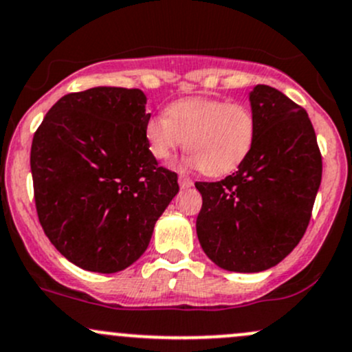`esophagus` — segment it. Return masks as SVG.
<instances>
[{
    "instance_id": "obj_1",
    "label": "esophagus",
    "mask_w": 352,
    "mask_h": 352,
    "mask_svg": "<svg viewBox=\"0 0 352 352\" xmlns=\"http://www.w3.org/2000/svg\"><path fill=\"white\" fill-rule=\"evenodd\" d=\"M179 186L180 188H188L194 186V182H192V179L188 175H186V173H180L179 175Z\"/></svg>"
}]
</instances>
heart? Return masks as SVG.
<instances>
[{
    "mask_svg": "<svg viewBox=\"0 0 352 352\" xmlns=\"http://www.w3.org/2000/svg\"><path fill=\"white\" fill-rule=\"evenodd\" d=\"M151 116L145 140L157 160H166L186 143L188 164L209 175H226L246 160L256 136V120L248 106L221 99L186 98Z\"/></svg>",
    "mask_w": 352,
    "mask_h": 352,
    "instance_id": "b5f03b06",
    "label": "heart"
}]
</instances>
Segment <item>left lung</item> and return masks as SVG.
<instances>
[{
	"mask_svg": "<svg viewBox=\"0 0 352 352\" xmlns=\"http://www.w3.org/2000/svg\"><path fill=\"white\" fill-rule=\"evenodd\" d=\"M256 136L238 172L195 182L202 195L197 238L228 272L256 273L292 253L309 226L322 179V157L309 114L278 89L250 92Z\"/></svg>",
	"mask_w": 352,
	"mask_h": 352,
	"instance_id": "8db88e82",
	"label": "left lung"
}]
</instances>
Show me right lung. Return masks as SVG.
Instances as JSON below:
<instances>
[{
	"instance_id": "obj_1",
	"label": "right lung",
	"mask_w": 352,
	"mask_h": 352,
	"mask_svg": "<svg viewBox=\"0 0 352 352\" xmlns=\"http://www.w3.org/2000/svg\"><path fill=\"white\" fill-rule=\"evenodd\" d=\"M140 89L92 87L64 96L33 135L30 166L38 221L70 263L116 273L148 248L179 192L145 140Z\"/></svg>"
}]
</instances>
